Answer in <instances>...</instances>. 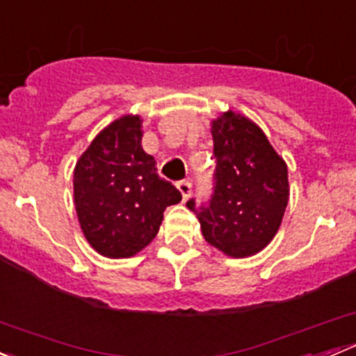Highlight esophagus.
Returning <instances> with one entry per match:
<instances>
[{
    "label": "esophagus",
    "mask_w": 356,
    "mask_h": 356,
    "mask_svg": "<svg viewBox=\"0 0 356 356\" xmlns=\"http://www.w3.org/2000/svg\"><path fill=\"white\" fill-rule=\"evenodd\" d=\"M175 186H177V189L181 191L182 200H184V201L189 200V196H191V188H193L191 182H189V181H179Z\"/></svg>",
    "instance_id": "34e87169"
}]
</instances>
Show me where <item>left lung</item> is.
Here are the masks:
<instances>
[{
    "label": "left lung",
    "instance_id": "obj_1",
    "mask_svg": "<svg viewBox=\"0 0 356 356\" xmlns=\"http://www.w3.org/2000/svg\"><path fill=\"white\" fill-rule=\"evenodd\" d=\"M213 195L189 200L207 243L234 258L264 250L277 234L289 200L288 167L267 136L245 115L225 111L211 122Z\"/></svg>",
    "mask_w": 356,
    "mask_h": 356
}]
</instances>
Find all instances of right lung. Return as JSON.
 Listing matches in <instances>:
<instances>
[{"label": "right lung", "instance_id": "add662e5", "mask_svg": "<svg viewBox=\"0 0 356 356\" xmlns=\"http://www.w3.org/2000/svg\"><path fill=\"white\" fill-rule=\"evenodd\" d=\"M139 115L103 129L79 158L74 203L88 243L108 258H129L155 239L165 208L182 195L156 172L141 146Z\"/></svg>", "mask_w": 356, "mask_h": 356}]
</instances>
